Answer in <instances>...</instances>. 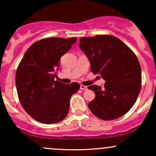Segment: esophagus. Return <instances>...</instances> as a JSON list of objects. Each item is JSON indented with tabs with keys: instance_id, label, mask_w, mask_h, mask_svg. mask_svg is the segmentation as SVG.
I'll use <instances>...</instances> for the list:
<instances>
[{
	"instance_id": "esophagus-1",
	"label": "esophagus",
	"mask_w": 156,
	"mask_h": 156,
	"mask_svg": "<svg viewBox=\"0 0 156 156\" xmlns=\"http://www.w3.org/2000/svg\"><path fill=\"white\" fill-rule=\"evenodd\" d=\"M80 89H81V90H87V86H84V85H80Z\"/></svg>"
}]
</instances>
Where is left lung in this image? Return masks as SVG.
Masks as SVG:
<instances>
[{
  "label": "left lung",
  "mask_w": 156,
  "mask_h": 156,
  "mask_svg": "<svg viewBox=\"0 0 156 156\" xmlns=\"http://www.w3.org/2000/svg\"><path fill=\"white\" fill-rule=\"evenodd\" d=\"M79 47L91 64V71L105 80L104 87H88L95 94L88 104L97 117L112 120L123 116L136 101L141 90V66L134 53L114 36L81 37Z\"/></svg>",
  "instance_id": "1"
}]
</instances>
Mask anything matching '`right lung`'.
Listing matches in <instances>:
<instances>
[{
    "mask_svg": "<svg viewBox=\"0 0 156 156\" xmlns=\"http://www.w3.org/2000/svg\"><path fill=\"white\" fill-rule=\"evenodd\" d=\"M76 37L42 39L25 53L15 76L19 100L32 118L53 124L67 117L71 96L78 92V83L65 84L54 80L60 59L76 42Z\"/></svg>",
    "mask_w": 156,
    "mask_h": 156,
    "instance_id": "add662e5",
    "label": "right lung"
}]
</instances>
